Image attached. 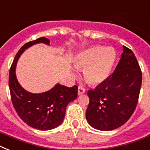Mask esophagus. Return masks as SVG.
Wrapping results in <instances>:
<instances>
[{"instance_id":"1","label":"esophagus","mask_w":150,"mask_h":150,"mask_svg":"<svg viewBox=\"0 0 150 150\" xmlns=\"http://www.w3.org/2000/svg\"><path fill=\"white\" fill-rule=\"evenodd\" d=\"M86 93V89L83 88L82 86H79V89H78V94L79 95H82V94H84Z\"/></svg>"}]
</instances>
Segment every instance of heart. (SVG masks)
I'll return each instance as SVG.
<instances>
[{
	"mask_svg": "<svg viewBox=\"0 0 150 150\" xmlns=\"http://www.w3.org/2000/svg\"><path fill=\"white\" fill-rule=\"evenodd\" d=\"M116 59L114 49L95 46L78 56L75 66L84 70V77L92 85H99L109 77Z\"/></svg>",
	"mask_w": 150,
	"mask_h": 150,
	"instance_id": "1",
	"label": "heart"
}]
</instances>
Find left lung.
I'll list each match as a JSON object with an SVG mask.
<instances>
[{
    "mask_svg": "<svg viewBox=\"0 0 150 150\" xmlns=\"http://www.w3.org/2000/svg\"><path fill=\"white\" fill-rule=\"evenodd\" d=\"M142 85V71L135 54L123 47L115 70L104 82L87 94L89 103L86 117L97 130L110 131L121 127L137 106Z\"/></svg>",
    "mask_w": 150,
    "mask_h": 150,
    "instance_id": "1",
    "label": "left lung"
}]
</instances>
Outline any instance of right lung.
Here are the masks:
<instances>
[{
    "mask_svg": "<svg viewBox=\"0 0 150 150\" xmlns=\"http://www.w3.org/2000/svg\"><path fill=\"white\" fill-rule=\"evenodd\" d=\"M50 40L40 37L28 42L18 51L9 72V89L11 102L19 117L32 128L39 130H50L60 125L65 116L67 105L77 98L78 86L66 87L57 84L50 90L43 93H31L19 85L15 75L18 59L25 49L33 44Z\"/></svg>",
    "mask_w": 150,
    "mask_h": 150,
    "instance_id": "1",
    "label": "right lung"
}]
</instances>
